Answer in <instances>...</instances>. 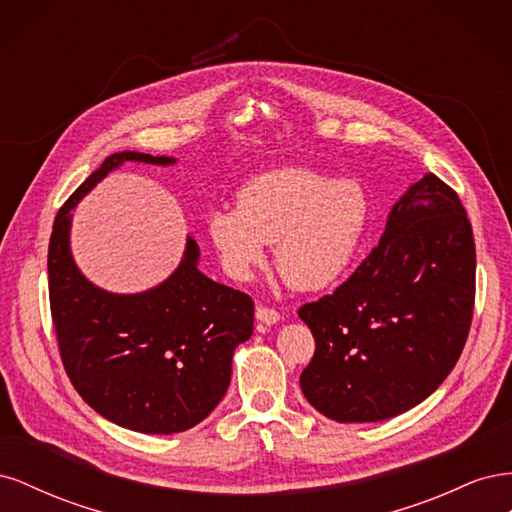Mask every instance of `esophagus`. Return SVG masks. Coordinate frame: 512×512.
<instances>
[{"mask_svg":"<svg viewBox=\"0 0 512 512\" xmlns=\"http://www.w3.org/2000/svg\"><path fill=\"white\" fill-rule=\"evenodd\" d=\"M256 320L260 324H265V327H271V324H277L280 322V312L273 307H265V305H258L256 307Z\"/></svg>","mask_w":512,"mask_h":512,"instance_id":"1","label":"esophagus"}]
</instances>
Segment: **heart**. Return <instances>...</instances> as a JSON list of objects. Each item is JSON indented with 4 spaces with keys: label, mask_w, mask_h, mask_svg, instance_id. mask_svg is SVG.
I'll return each mask as SVG.
<instances>
[{
    "label": "heart",
    "mask_w": 512,
    "mask_h": 512,
    "mask_svg": "<svg viewBox=\"0 0 512 512\" xmlns=\"http://www.w3.org/2000/svg\"><path fill=\"white\" fill-rule=\"evenodd\" d=\"M369 222L371 196L361 181L290 166L247 181L237 207L213 209L207 235L235 280H250L275 243L277 271L292 288L314 292L350 269Z\"/></svg>",
    "instance_id": "obj_1"
}]
</instances>
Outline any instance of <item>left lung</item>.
Listing matches in <instances>:
<instances>
[{
  "mask_svg": "<svg viewBox=\"0 0 512 512\" xmlns=\"http://www.w3.org/2000/svg\"><path fill=\"white\" fill-rule=\"evenodd\" d=\"M476 250L459 196L433 173L393 205L380 243L299 318L316 339L301 391L337 423H376L425 401L468 339Z\"/></svg>",
  "mask_w": 512,
  "mask_h": 512,
  "instance_id": "left-lung-1",
  "label": "left lung"
}]
</instances>
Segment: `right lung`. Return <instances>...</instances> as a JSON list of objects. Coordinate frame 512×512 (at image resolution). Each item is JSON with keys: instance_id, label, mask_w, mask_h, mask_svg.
Masks as SVG:
<instances>
[{"instance_id": "right-lung-1", "label": "right lung", "mask_w": 512, "mask_h": 512, "mask_svg": "<svg viewBox=\"0 0 512 512\" xmlns=\"http://www.w3.org/2000/svg\"><path fill=\"white\" fill-rule=\"evenodd\" d=\"M177 164L119 151L59 209L49 243V297L61 361L74 389L108 421L141 433H179L213 412L228 391L235 350L252 337L254 301L198 269L188 237L177 269L143 292L121 294L76 267L72 211L121 164Z\"/></svg>"}]
</instances>
